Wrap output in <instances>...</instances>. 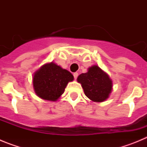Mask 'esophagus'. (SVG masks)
<instances>
[{"mask_svg":"<svg viewBox=\"0 0 147 147\" xmlns=\"http://www.w3.org/2000/svg\"><path fill=\"white\" fill-rule=\"evenodd\" d=\"M78 76H79V74H78L77 72L74 73V79H75V80H76V79H77Z\"/></svg>","mask_w":147,"mask_h":147,"instance_id":"obj_1","label":"esophagus"}]
</instances>
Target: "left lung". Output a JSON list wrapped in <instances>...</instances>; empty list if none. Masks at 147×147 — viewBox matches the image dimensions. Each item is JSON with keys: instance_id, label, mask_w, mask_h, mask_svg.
<instances>
[{"instance_id": "8db88e82", "label": "left lung", "mask_w": 147, "mask_h": 147, "mask_svg": "<svg viewBox=\"0 0 147 147\" xmlns=\"http://www.w3.org/2000/svg\"><path fill=\"white\" fill-rule=\"evenodd\" d=\"M88 98L96 102H102L108 98L113 89V82L108 75L98 66L93 65L87 73L77 78Z\"/></svg>"}]
</instances>
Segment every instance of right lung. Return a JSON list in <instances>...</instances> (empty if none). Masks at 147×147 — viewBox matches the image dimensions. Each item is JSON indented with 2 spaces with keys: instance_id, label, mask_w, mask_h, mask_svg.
<instances>
[{
  "instance_id": "obj_1",
  "label": "right lung",
  "mask_w": 147,
  "mask_h": 147,
  "mask_svg": "<svg viewBox=\"0 0 147 147\" xmlns=\"http://www.w3.org/2000/svg\"><path fill=\"white\" fill-rule=\"evenodd\" d=\"M73 80L71 73L50 62L43 65L34 74L33 86L40 98L54 102L64 93L67 83Z\"/></svg>"
}]
</instances>
